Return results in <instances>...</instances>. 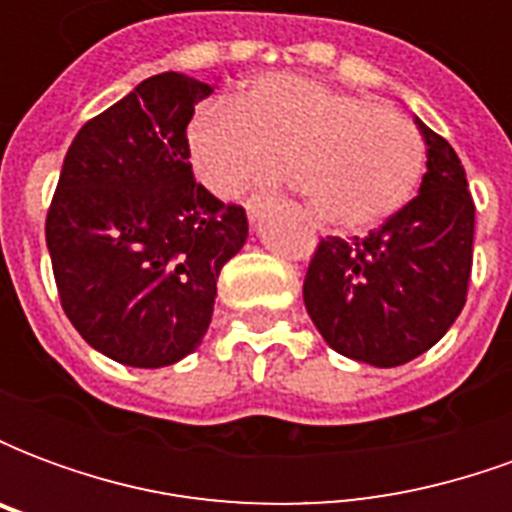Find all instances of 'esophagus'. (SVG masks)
<instances>
[{"label": "esophagus", "mask_w": 512, "mask_h": 512, "mask_svg": "<svg viewBox=\"0 0 512 512\" xmlns=\"http://www.w3.org/2000/svg\"><path fill=\"white\" fill-rule=\"evenodd\" d=\"M274 197H268V194H252L249 200H246V213H249V222H257L263 211H266L268 205H271Z\"/></svg>", "instance_id": "34e87169"}]
</instances>
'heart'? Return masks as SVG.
Here are the masks:
<instances>
[{"label":"heart","instance_id":"heart-1","mask_svg":"<svg viewBox=\"0 0 512 512\" xmlns=\"http://www.w3.org/2000/svg\"><path fill=\"white\" fill-rule=\"evenodd\" d=\"M186 145L202 186L219 197L274 167L282 150L285 180L348 230L400 211L425 169L422 136L406 117L296 73H268L233 104L200 109Z\"/></svg>","mask_w":512,"mask_h":512}]
</instances>
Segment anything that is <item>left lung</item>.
<instances>
[{
	"mask_svg": "<svg viewBox=\"0 0 512 512\" xmlns=\"http://www.w3.org/2000/svg\"><path fill=\"white\" fill-rule=\"evenodd\" d=\"M417 128L428 172L414 200L365 238H321L304 304L337 354L373 367L406 365L439 343L466 304L474 202L452 145Z\"/></svg>",
	"mask_w": 512,
	"mask_h": 512,
	"instance_id": "8db88e82",
	"label": "left lung"
}]
</instances>
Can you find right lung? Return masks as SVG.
Returning a JSON list of instances; mask_svg holds the SVG:
<instances>
[{"instance_id": "add662e5", "label": "right lung", "mask_w": 512, "mask_h": 512, "mask_svg": "<svg viewBox=\"0 0 512 512\" xmlns=\"http://www.w3.org/2000/svg\"><path fill=\"white\" fill-rule=\"evenodd\" d=\"M211 84L167 71L109 106L65 153L46 216L62 310L95 351L167 367L211 326L219 271L249 235L241 205L194 180L186 128Z\"/></svg>"}]
</instances>
